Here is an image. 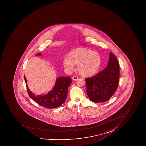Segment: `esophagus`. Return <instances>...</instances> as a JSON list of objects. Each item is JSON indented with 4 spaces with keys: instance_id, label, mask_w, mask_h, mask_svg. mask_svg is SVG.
<instances>
[{
    "instance_id": "34e87169",
    "label": "esophagus",
    "mask_w": 146,
    "mask_h": 146,
    "mask_svg": "<svg viewBox=\"0 0 146 146\" xmlns=\"http://www.w3.org/2000/svg\"><path fill=\"white\" fill-rule=\"evenodd\" d=\"M78 77H76V76H75V77H72V80H73L74 81H76L77 80H78Z\"/></svg>"
}]
</instances>
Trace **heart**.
I'll return each instance as SVG.
<instances>
[{"mask_svg": "<svg viewBox=\"0 0 146 146\" xmlns=\"http://www.w3.org/2000/svg\"><path fill=\"white\" fill-rule=\"evenodd\" d=\"M101 58L100 54L87 48H78L69 52L68 58H65L62 65L66 71L70 72L75 64L81 75L91 77L96 74L100 69Z\"/></svg>", "mask_w": 146, "mask_h": 146, "instance_id": "obj_1", "label": "heart"}]
</instances>
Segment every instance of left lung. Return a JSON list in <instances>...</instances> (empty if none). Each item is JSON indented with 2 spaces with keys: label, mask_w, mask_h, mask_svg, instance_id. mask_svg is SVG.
Returning a JSON list of instances; mask_svg holds the SVG:
<instances>
[{
  "label": "left lung",
  "mask_w": 146,
  "mask_h": 146,
  "mask_svg": "<svg viewBox=\"0 0 146 146\" xmlns=\"http://www.w3.org/2000/svg\"><path fill=\"white\" fill-rule=\"evenodd\" d=\"M119 79V67L117 58L110 53L105 69L94 77L86 79L88 98L95 103L104 102L115 93Z\"/></svg>",
  "instance_id": "obj_1"
}]
</instances>
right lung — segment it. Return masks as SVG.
<instances>
[{"mask_svg": "<svg viewBox=\"0 0 146 146\" xmlns=\"http://www.w3.org/2000/svg\"><path fill=\"white\" fill-rule=\"evenodd\" d=\"M41 55L42 54L38 53L36 56ZM24 79L29 97L39 105L49 109L58 108L65 102L68 95V88L72 82L70 77H59L56 78L55 85L52 90L47 94L44 95H35L28 88L27 80L25 76Z\"/></svg>", "mask_w": 146, "mask_h": 146, "instance_id": "add662e5", "label": "right lung"}]
</instances>
